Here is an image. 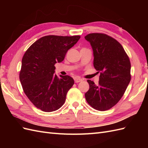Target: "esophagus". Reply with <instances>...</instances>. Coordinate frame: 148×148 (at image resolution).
I'll use <instances>...</instances> for the list:
<instances>
[{
    "instance_id": "1",
    "label": "esophagus",
    "mask_w": 148,
    "mask_h": 148,
    "mask_svg": "<svg viewBox=\"0 0 148 148\" xmlns=\"http://www.w3.org/2000/svg\"><path fill=\"white\" fill-rule=\"evenodd\" d=\"M74 80H75V83H79V82H81L83 81V79L79 78H78V77H76L74 78Z\"/></svg>"
}]
</instances>
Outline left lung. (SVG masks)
<instances>
[{"instance_id":"obj_1","label":"left lung","mask_w":148,"mask_h":148,"mask_svg":"<svg viewBox=\"0 0 148 148\" xmlns=\"http://www.w3.org/2000/svg\"><path fill=\"white\" fill-rule=\"evenodd\" d=\"M84 38L92 49L94 67L100 72L98 85L87 80L89 89L85 98L94 109L109 110L120 100L130 82V61L122 46L108 35L91 33Z\"/></svg>"}]
</instances>
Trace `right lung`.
<instances>
[{
  "label": "right lung",
  "mask_w": 148,
  "mask_h": 148,
  "mask_svg": "<svg viewBox=\"0 0 148 148\" xmlns=\"http://www.w3.org/2000/svg\"><path fill=\"white\" fill-rule=\"evenodd\" d=\"M79 38V36H46L25 53L20 80L25 95L37 108L50 112L64 105L74 80L69 75L58 77L54 65L64 60L67 51Z\"/></svg>",
  "instance_id": "add662e5"
}]
</instances>
